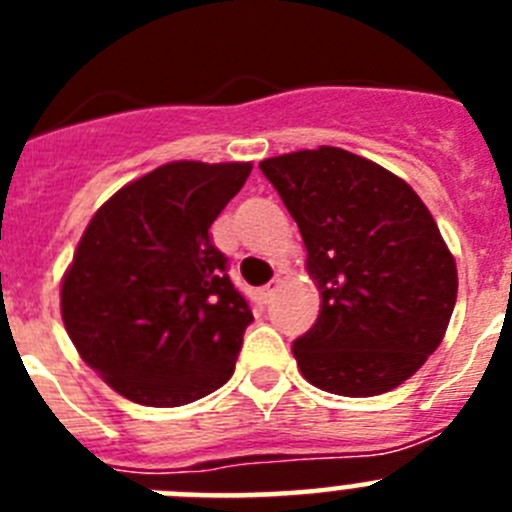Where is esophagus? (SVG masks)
I'll use <instances>...</instances> for the list:
<instances>
[{
  "instance_id": "esophagus-1",
  "label": "esophagus",
  "mask_w": 512,
  "mask_h": 512,
  "mask_svg": "<svg viewBox=\"0 0 512 512\" xmlns=\"http://www.w3.org/2000/svg\"><path fill=\"white\" fill-rule=\"evenodd\" d=\"M282 282H284L282 277H274V279H271V282L266 284L264 289H261V297H264L266 302H269V300H274V295H277V289L282 287Z\"/></svg>"
}]
</instances>
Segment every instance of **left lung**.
I'll use <instances>...</instances> for the list:
<instances>
[{"instance_id": "left-lung-1", "label": "left lung", "mask_w": 512, "mask_h": 512, "mask_svg": "<svg viewBox=\"0 0 512 512\" xmlns=\"http://www.w3.org/2000/svg\"><path fill=\"white\" fill-rule=\"evenodd\" d=\"M307 248L320 315L292 343L302 377L343 397H374L413 377L443 341L456 261L400 176L343 148L261 161Z\"/></svg>"}]
</instances>
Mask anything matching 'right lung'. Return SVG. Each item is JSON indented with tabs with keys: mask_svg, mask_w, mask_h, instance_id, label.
I'll return each mask as SVG.
<instances>
[{
	"mask_svg": "<svg viewBox=\"0 0 512 512\" xmlns=\"http://www.w3.org/2000/svg\"><path fill=\"white\" fill-rule=\"evenodd\" d=\"M251 169L171 161L89 220L63 274L61 318L81 359L122 397L179 408L233 374L253 315L210 225Z\"/></svg>",
	"mask_w": 512,
	"mask_h": 512,
	"instance_id": "add662e5",
	"label": "right lung"
}]
</instances>
